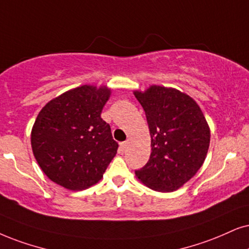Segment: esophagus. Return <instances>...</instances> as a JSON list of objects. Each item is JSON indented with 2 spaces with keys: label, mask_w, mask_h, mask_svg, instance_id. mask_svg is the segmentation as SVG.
<instances>
[{
  "label": "esophagus",
  "mask_w": 249,
  "mask_h": 249,
  "mask_svg": "<svg viewBox=\"0 0 249 249\" xmlns=\"http://www.w3.org/2000/svg\"><path fill=\"white\" fill-rule=\"evenodd\" d=\"M127 146H128V141H124V142L121 143V147H119V148H121L122 152H125V150H126Z\"/></svg>",
  "instance_id": "esophagus-1"
}]
</instances>
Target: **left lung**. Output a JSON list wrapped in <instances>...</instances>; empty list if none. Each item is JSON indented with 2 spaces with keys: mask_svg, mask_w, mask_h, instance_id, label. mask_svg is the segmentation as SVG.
Masks as SVG:
<instances>
[{
  "mask_svg": "<svg viewBox=\"0 0 249 249\" xmlns=\"http://www.w3.org/2000/svg\"><path fill=\"white\" fill-rule=\"evenodd\" d=\"M152 135V154L135 175L152 190L172 192L203 164L210 142L206 118L192 97L174 88L135 92Z\"/></svg>",
  "mask_w": 249,
  "mask_h": 249,
  "instance_id": "1",
  "label": "left lung"
}]
</instances>
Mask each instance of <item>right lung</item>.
<instances>
[{
  "label": "right lung",
  "instance_id": "right-lung-1",
  "mask_svg": "<svg viewBox=\"0 0 249 249\" xmlns=\"http://www.w3.org/2000/svg\"><path fill=\"white\" fill-rule=\"evenodd\" d=\"M110 90L81 86L52 100L37 115L31 134L34 157L50 180L72 191L102 178L118 143L101 118Z\"/></svg>",
  "mask_w": 249,
  "mask_h": 249
}]
</instances>
